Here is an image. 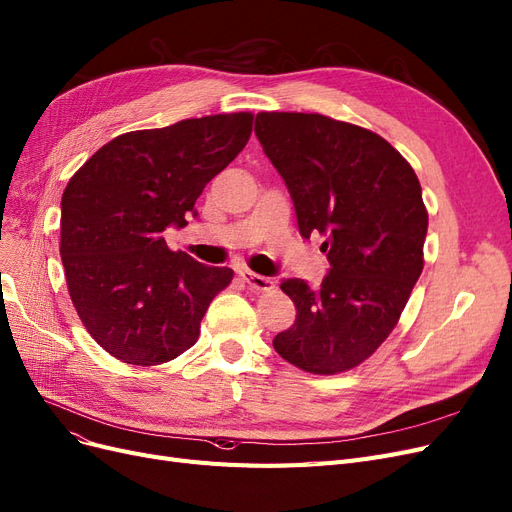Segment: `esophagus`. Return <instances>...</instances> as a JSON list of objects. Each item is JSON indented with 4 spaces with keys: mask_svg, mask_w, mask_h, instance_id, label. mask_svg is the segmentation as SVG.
I'll use <instances>...</instances> for the list:
<instances>
[{
    "mask_svg": "<svg viewBox=\"0 0 512 512\" xmlns=\"http://www.w3.org/2000/svg\"><path fill=\"white\" fill-rule=\"evenodd\" d=\"M238 276H240L251 289H257V291H266V289L272 287V280H270V278L261 276V274H255V272H251V270H240Z\"/></svg>",
    "mask_w": 512,
    "mask_h": 512,
    "instance_id": "34e87169",
    "label": "esophagus"
}]
</instances>
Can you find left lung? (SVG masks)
Wrapping results in <instances>:
<instances>
[{
  "label": "left lung",
  "mask_w": 512,
  "mask_h": 512,
  "mask_svg": "<svg viewBox=\"0 0 512 512\" xmlns=\"http://www.w3.org/2000/svg\"><path fill=\"white\" fill-rule=\"evenodd\" d=\"M255 135L287 183L299 234L323 236L331 266L318 289L282 280L297 316L274 350L308 373L348 371L382 346L422 274L420 181L386 139L320 113H257Z\"/></svg>",
  "instance_id": "1"
}]
</instances>
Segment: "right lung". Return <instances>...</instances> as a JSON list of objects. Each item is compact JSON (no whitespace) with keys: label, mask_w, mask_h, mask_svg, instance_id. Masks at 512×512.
Wrapping results in <instances>:
<instances>
[{"label":"right lung","mask_w":512,"mask_h":512,"mask_svg":"<svg viewBox=\"0 0 512 512\" xmlns=\"http://www.w3.org/2000/svg\"><path fill=\"white\" fill-rule=\"evenodd\" d=\"M253 113H221L135 130L103 145L61 200V259L84 327L128 365H162L198 342L200 320L230 268L170 251L164 230L185 227L204 185L230 164Z\"/></svg>","instance_id":"right-lung-1"}]
</instances>
